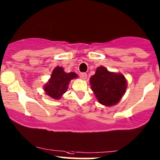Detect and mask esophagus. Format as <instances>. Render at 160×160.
<instances>
[{"label": "esophagus", "instance_id": "obj_1", "mask_svg": "<svg viewBox=\"0 0 160 160\" xmlns=\"http://www.w3.org/2000/svg\"><path fill=\"white\" fill-rule=\"evenodd\" d=\"M87 76H88V75H87L86 72H82V73L80 74V78H82V79H86Z\"/></svg>", "mask_w": 160, "mask_h": 160}]
</instances>
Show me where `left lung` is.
Returning <instances> with one entry per match:
<instances>
[{"mask_svg":"<svg viewBox=\"0 0 160 160\" xmlns=\"http://www.w3.org/2000/svg\"><path fill=\"white\" fill-rule=\"evenodd\" d=\"M90 84L98 102L109 107L121 100L127 86L122 74L110 72L103 67L97 68L95 75L90 78Z\"/></svg>","mask_w":160,"mask_h":160,"instance_id":"1","label":"left lung"}]
</instances>
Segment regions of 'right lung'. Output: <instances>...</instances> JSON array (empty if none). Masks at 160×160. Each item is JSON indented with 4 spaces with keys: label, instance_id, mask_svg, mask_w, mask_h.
Returning a JSON list of instances; mask_svg holds the SVG:
<instances>
[{
    "label": "right lung",
    "instance_id": "add662e5",
    "mask_svg": "<svg viewBox=\"0 0 160 160\" xmlns=\"http://www.w3.org/2000/svg\"><path fill=\"white\" fill-rule=\"evenodd\" d=\"M77 77L75 72H65L63 68L57 67L53 70L49 82L44 87L48 95L54 99H59L67 91L70 81Z\"/></svg>",
    "mask_w": 160,
    "mask_h": 160
}]
</instances>
